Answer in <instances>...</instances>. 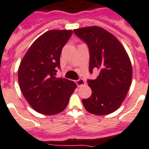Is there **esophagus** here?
<instances>
[{"mask_svg":"<svg viewBox=\"0 0 149 149\" xmlns=\"http://www.w3.org/2000/svg\"><path fill=\"white\" fill-rule=\"evenodd\" d=\"M75 82H76L77 86H82V85H85V81L84 79H79L78 80H76Z\"/></svg>","mask_w":149,"mask_h":149,"instance_id":"1","label":"esophagus"}]
</instances>
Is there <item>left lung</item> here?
Returning <instances> with one entry per match:
<instances>
[{"instance_id": "left-lung-1", "label": "left lung", "mask_w": 149, "mask_h": 149, "mask_svg": "<svg viewBox=\"0 0 149 149\" xmlns=\"http://www.w3.org/2000/svg\"><path fill=\"white\" fill-rule=\"evenodd\" d=\"M73 31L88 46L90 72L99 71L95 79L88 80L92 94L82 100V103L90 113L109 115L121 107L131 85L130 58L121 42L101 27H85Z\"/></svg>"}]
</instances>
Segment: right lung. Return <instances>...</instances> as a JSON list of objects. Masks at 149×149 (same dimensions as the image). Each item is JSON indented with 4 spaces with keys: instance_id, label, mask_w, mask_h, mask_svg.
Masks as SVG:
<instances>
[{
    "instance_id": "right-lung-1",
    "label": "right lung",
    "mask_w": 149,
    "mask_h": 149,
    "mask_svg": "<svg viewBox=\"0 0 149 149\" xmlns=\"http://www.w3.org/2000/svg\"><path fill=\"white\" fill-rule=\"evenodd\" d=\"M72 30H51L40 36L29 47L18 70L23 96L37 112L46 116L64 111L76 84L57 78L62 49L72 35Z\"/></svg>"
}]
</instances>
